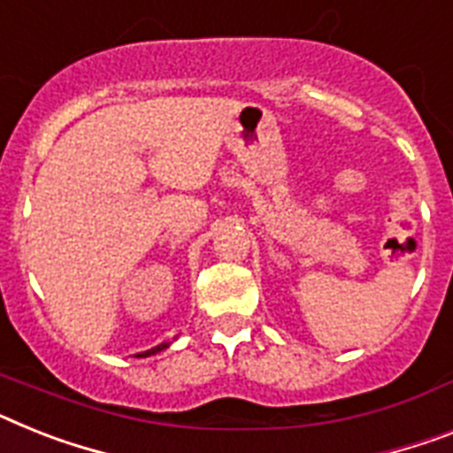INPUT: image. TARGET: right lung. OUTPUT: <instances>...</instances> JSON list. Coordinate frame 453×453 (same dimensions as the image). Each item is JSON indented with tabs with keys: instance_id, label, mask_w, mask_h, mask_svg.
<instances>
[{
	"instance_id": "right-lung-1",
	"label": "right lung",
	"mask_w": 453,
	"mask_h": 453,
	"mask_svg": "<svg viewBox=\"0 0 453 453\" xmlns=\"http://www.w3.org/2000/svg\"><path fill=\"white\" fill-rule=\"evenodd\" d=\"M165 348H168V343H161V345H156V348L147 349V352H144V355H138V357H150V355H156V352H161V349H165Z\"/></svg>"
}]
</instances>
